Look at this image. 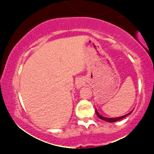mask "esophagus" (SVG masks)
<instances>
[{"mask_svg":"<svg viewBox=\"0 0 154 154\" xmlns=\"http://www.w3.org/2000/svg\"><path fill=\"white\" fill-rule=\"evenodd\" d=\"M83 85H84V82H83V81L80 80V79H79V80L76 82V86H77V88H78V89L82 88Z\"/></svg>","mask_w":154,"mask_h":154,"instance_id":"1","label":"esophagus"}]
</instances>
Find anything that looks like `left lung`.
I'll list each match as a JSON object with an SVG mask.
<instances>
[{
  "label": "left lung",
  "instance_id": "8db88e82",
  "mask_svg": "<svg viewBox=\"0 0 154 154\" xmlns=\"http://www.w3.org/2000/svg\"><path fill=\"white\" fill-rule=\"evenodd\" d=\"M132 111H131V112L128 113V114H126V115L122 116H120V117H116V118H106V117H103V116H102L101 115H100V114L98 113V111H97V110H95V112H96V114H97V116H98V117L99 118V119H100L104 120V121H106V122H115L119 121V120L123 119V118H125V116H127L128 115H129V114H131Z\"/></svg>",
  "mask_w": 154,
  "mask_h": 154
}]
</instances>
